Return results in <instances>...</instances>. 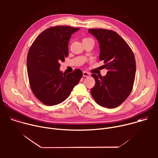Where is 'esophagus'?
<instances>
[{"mask_svg": "<svg viewBox=\"0 0 158 158\" xmlns=\"http://www.w3.org/2000/svg\"><path fill=\"white\" fill-rule=\"evenodd\" d=\"M82 74H83V76H84V77H89V76H90L89 73H87V72H85V71H84Z\"/></svg>", "mask_w": 158, "mask_h": 158, "instance_id": "1", "label": "esophagus"}]
</instances>
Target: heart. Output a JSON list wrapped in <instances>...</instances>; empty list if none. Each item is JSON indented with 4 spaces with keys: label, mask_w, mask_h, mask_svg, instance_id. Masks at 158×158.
Here are the masks:
<instances>
[{
    "label": "heart",
    "mask_w": 158,
    "mask_h": 158,
    "mask_svg": "<svg viewBox=\"0 0 158 158\" xmlns=\"http://www.w3.org/2000/svg\"><path fill=\"white\" fill-rule=\"evenodd\" d=\"M93 40V39H91V38H85V39H83V42L86 41V40Z\"/></svg>",
    "instance_id": "obj_1"
}]
</instances>
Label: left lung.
Segmentation results:
<instances>
[{
    "label": "left lung",
    "mask_w": 158,
    "mask_h": 158,
    "mask_svg": "<svg viewBox=\"0 0 158 158\" xmlns=\"http://www.w3.org/2000/svg\"><path fill=\"white\" fill-rule=\"evenodd\" d=\"M99 43V59L108 70L105 76L93 74L95 85L91 93L97 104L107 108L120 106L130 95L136 75V60L126 42L116 32L91 29Z\"/></svg>",
    "instance_id": "1"
}]
</instances>
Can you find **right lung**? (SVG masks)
I'll list each match as a JSON object with an SVG mask.
<instances>
[{
    "label": "right lung",
    "instance_id": "add662e5",
    "mask_svg": "<svg viewBox=\"0 0 158 158\" xmlns=\"http://www.w3.org/2000/svg\"><path fill=\"white\" fill-rule=\"evenodd\" d=\"M78 30L67 26L49 27L37 36L29 49L27 69L30 86L45 105L54 106L65 101L82 76L79 69L67 74L59 71L60 63L68 56L71 35Z\"/></svg>",
    "mask_w": 158,
    "mask_h": 158
}]
</instances>
